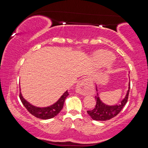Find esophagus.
I'll list each match as a JSON object with an SVG mask.
<instances>
[{
    "label": "esophagus",
    "instance_id": "34e87169",
    "mask_svg": "<svg viewBox=\"0 0 148 148\" xmlns=\"http://www.w3.org/2000/svg\"><path fill=\"white\" fill-rule=\"evenodd\" d=\"M92 82L89 78H84L77 82L76 84L77 91L82 95H87L91 92Z\"/></svg>",
    "mask_w": 148,
    "mask_h": 148
}]
</instances>
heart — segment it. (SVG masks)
I'll return each mask as SVG.
<instances>
[{
    "label": "heart",
    "instance_id": "heart-1",
    "mask_svg": "<svg viewBox=\"0 0 148 148\" xmlns=\"http://www.w3.org/2000/svg\"><path fill=\"white\" fill-rule=\"evenodd\" d=\"M114 58V55L108 51H100L95 57V63L99 66H104L110 64Z\"/></svg>",
    "mask_w": 148,
    "mask_h": 148
}]
</instances>
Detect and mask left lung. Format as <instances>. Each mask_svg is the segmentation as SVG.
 Returning <instances> with one entry per match:
<instances>
[{
    "mask_svg": "<svg viewBox=\"0 0 148 148\" xmlns=\"http://www.w3.org/2000/svg\"><path fill=\"white\" fill-rule=\"evenodd\" d=\"M128 89H129L127 92L125 98L121 101L119 104L113 105V106H110V105H107L102 102L99 97V93L97 92V95L95 96V99L97 100V104L95 105V108L92 110L87 111V114L95 121H106V120L113 118L121 111L122 108L127 103L130 90V82L129 83ZM96 90L97 91H98L97 85Z\"/></svg>",
    "mask_w": 148,
    "mask_h": 148,
    "instance_id": "1",
    "label": "left lung"
}]
</instances>
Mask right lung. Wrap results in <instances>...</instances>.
<instances>
[{
  "label": "right lung",
  "mask_w": 148,
  "mask_h": 148,
  "mask_svg": "<svg viewBox=\"0 0 148 148\" xmlns=\"http://www.w3.org/2000/svg\"><path fill=\"white\" fill-rule=\"evenodd\" d=\"M69 95L68 91H65L56 102H55L53 104L51 105V106L46 107H37L29 103L28 101H27L23 98L21 92L19 93V98L21 99V101L24 105V106L26 108V109L32 115H33L37 118L48 119L53 118L61 112L62 107H63L65 99L68 97Z\"/></svg>",
  "instance_id": "add662e5"
}]
</instances>
